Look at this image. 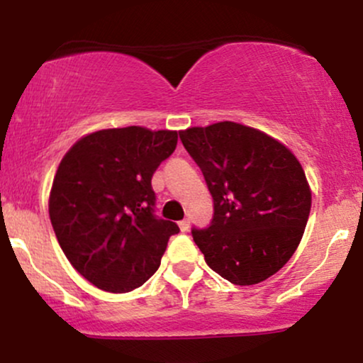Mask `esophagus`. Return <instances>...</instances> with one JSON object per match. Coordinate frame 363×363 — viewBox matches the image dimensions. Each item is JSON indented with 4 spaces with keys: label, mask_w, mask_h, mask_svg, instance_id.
I'll return each instance as SVG.
<instances>
[{
    "label": "esophagus",
    "mask_w": 363,
    "mask_h": 363,
    "mask_svg": "<svg viewBox=\"0 0 363 363\" xmlns=\"http://www.w3.org/2000/svg\"><path fill=\"white\" fill-rule=\"evenodd\" d=\"M179 228H181L182 232L189 230V220H181V222H179Z\"/></svg>",
    "instance_id": "esophagus-1"
}]
</instances>
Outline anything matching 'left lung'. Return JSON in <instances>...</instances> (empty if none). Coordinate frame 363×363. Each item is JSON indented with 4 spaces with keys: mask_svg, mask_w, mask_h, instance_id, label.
<instances>
[{
    "mask_svg": "<svg viewBox=\"0 0 363 363\" xmlns=\"http://www.w3.org/2000/svg\"><path fill=\"white\" fill-rule=\"evenodd\" d=\"M213 198V218L191 234L206 264L234 285H256L294 256L311 213L301 162L257 129L223 121L179 131Z\"/></svg>",
    "mask_w": 363,
    "mask_h": 363,
    "instance_id": "1",
    "label": "left lung"
}]
</instances>
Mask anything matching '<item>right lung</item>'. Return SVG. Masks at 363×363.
<instances>
[{"label": "right lung", "mask_w": 363, "mask_h": 363, "mask_svg": "<svg viewBox=\"0 0 363 363\" xmlns=\"http://www.w3.org/2000/svg\"><path fill=\"white\" fill-rule=\"evenodd\" d=\"M177 131L114 128L83 136L62 157L49 216L62 252L97 289L124 294L157 272L179 227L155 215L152 177Z\"/></svg>", "instance_id": "add662e5"}]
</instances>
